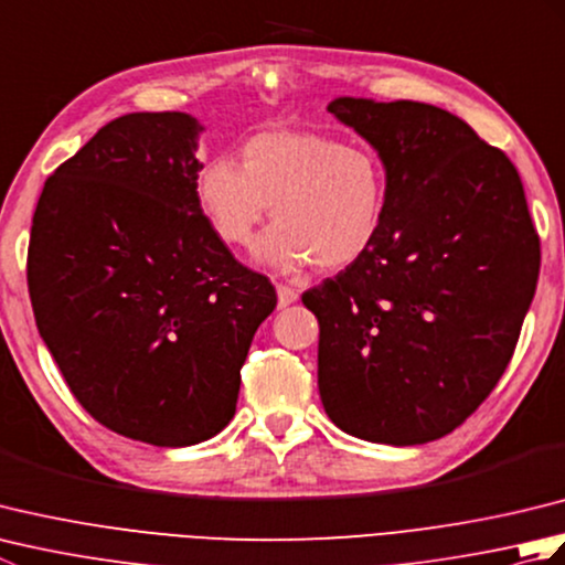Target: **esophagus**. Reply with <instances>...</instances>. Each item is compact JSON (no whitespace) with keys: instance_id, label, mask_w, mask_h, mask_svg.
I'll return each mask as SVG.
<instances>
[{"instance_id":"esophagus-1","label":"esophagus","mask_w":565,"mask_h":565,"mask_svg":"<svg viewBox=\"0 0 565 565\" xmlns=\"http://www.w3.org/2000/svg\"><path fill=\"white\" fill-rule=\"evenodd\" d=\"M276 296H279V308H286L298 301V291H294L291 286H284V284L276 286Z\"/></svg>"}]
</instances>
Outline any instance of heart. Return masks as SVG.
Returning <instances> with one entry per match:
<instances>
[{"label":"heart","instance_id":"obj_1","mask_svg":"<svg viewBox=\"0 0 565 565\" xmlns=\"http://www.w3.org/2000/svg\"><path fill=\"white\" fill-rule=\"evenodd\" d=\"M196 201L223 243L245 247L269 206L274 225L255 259L276 271L318 264L342 271L374 247L388 203V174L369 148L313 130H262L233 158L196 174Z\"/></svg>","mask_w":565,"mask_h":565}]
</instances>
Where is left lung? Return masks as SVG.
I'll list each match as a JSON object with an SVG mask.
<instances>
[{
	"label": "left lung",
	"mask_w": 565,
	"mask_h": 565,
	"mask_svg": "<svg viewBox=\"0 0 565 565\" xmlns=\"http://www.w3.org/2000/svg\"><path fill=\"white\" fill-rule=\"evenodd\" d=\"M388 174L379 239L303 294L320 326L328 417L366 441L449 435L512 359L539 279V235L508 154L419 102L338 97Z\"/></svg>",
	"instance_id": "1"
}]
</instances>
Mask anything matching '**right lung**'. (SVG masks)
I'll use <instances>...</instances> for the list:
<instances>
[{"label": "right lung", "instance_id": "right-lung-1", "mask_svg": "<svg viewBox=\"0 0 565 565\" xmlns=\"http://www.w3.org/2000/svg\"><path fill=\"white\" fill-rule=\"evenodd\" d=\"M182 111L126 114L47 177L29 294L41 338L97 423L189 447L231 423L252 338L271 310L196 201L199 134Z\"/></svg>", "mask_w": 565, "mask_h": 565}]
</instances>
